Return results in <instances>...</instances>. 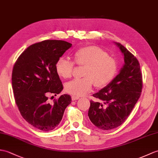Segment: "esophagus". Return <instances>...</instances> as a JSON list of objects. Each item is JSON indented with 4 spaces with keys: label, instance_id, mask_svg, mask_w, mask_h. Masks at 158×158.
<instances>
[{
    "label": "esophagus",
    "instance_id": "1",
    "mask_svg": "<svg viewBox=\"0 0 158 158\" xmlns=\"http://www.w3.org/2000/svg\"><path fill=\"white\" fill-rule=\"evenodd\" d=\"M79 98L78 97V96H73L72 97H71V99H72V100H78Z\"/></svg>",
    "mask_w": 158,
    "mask_h": 158
}]
</instances>
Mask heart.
Segmentation results:
<instances>
[{"instance_id": "b5f03b06", "label": "heart", "mask_w": 158, "mask_h": 158, "mask_svg": "<svg viewBox=\"0 0 158 158\" xmlns=\"http://www.w3.org/2000/svg\"><path fill=\"white\" fill-rule=\"evenodd\" d=\"M74 59L79 66H85L81 79H75L65 85L67 92L75 96H81L89 92L93 84L98 88L110 83L117 73V62L102 48L87 46L81 48L74 54ZM75 69V62L60 57L55 64L57 74L64 79L71 78Z\"/></svg>"}]
</instances>
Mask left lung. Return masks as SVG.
I'll return each mask as SVG.
<instances>
[{
  "mask_svg": "<svg viewBox=\"0 0 158 158\" xmlns=\"http://www.w3.org/2000/svg\"><path fill=\"white\" fill-rule=\"evenodd\" d=\"M124 54V64L119 74L93 96L103 101H90L88 116L98 129L108 131L120 126L133 110L141 96L142 73L137 58L120 43H116Z\"/></svg>",
  "mask_w": 158,
  "mask_h": 158,
  "instance_id": "1",
  "label": "left lung"
}]
</instances>
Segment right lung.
<instances>
[{
  "mask_svg": "<svg viewBox=\"0 0 158 158\" xmlns=\"http://www.w3.org/2000/svg\"><path fill=\"white\" fill-rule=\"evenodd\" d=\"M71 43L48 40L34 44L17 58L12 72L15 101L23 118L42 131L53 130L59 124L71 97L64 94L50 104L48 96H56L63 89L55 70L57 60Z\"/></svg>",
  "mask_w": 158,
  "mask_h": 158,
  "instance_id": "right-lung-1",
  "label": "right lung"
}]
</instances>
